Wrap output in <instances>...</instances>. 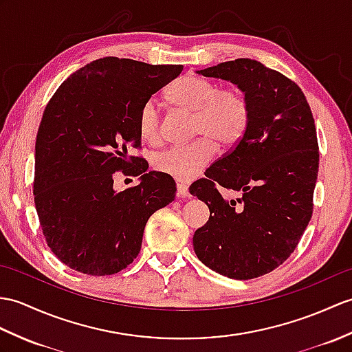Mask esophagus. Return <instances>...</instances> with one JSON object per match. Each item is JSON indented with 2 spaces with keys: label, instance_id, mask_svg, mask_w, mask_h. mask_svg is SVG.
Here are the masks:
<instances>
[{
  "label": "esophagus",
  "instance_id": "34e87169",
  "mask_svg": "<svg viewBox=\"0 0 352 352\" xmlns=\"http://www.w3.org/2000/svg\"><path fill=\"white\" fill-rule=\"evenodd\" d=\"M177 196H178V198H190L189 187H187L183 183H178L177 184Z\"/></svg>",
  "mask_w": 352,
  "mask_h": 352
}]
</instances>
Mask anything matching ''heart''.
Segmentation results:
<instances>
[{"mask_svg":"<svg viewBox=\"0 0 352 352\" xmlns=\"http://www.w3.org/2000/svg\"><path fill=\"white\" fill-rule=\"evenodd\" d=\"M168 99L177 108L193 113L192 135L199 138L157 153L153 166L178 182H190L213 159L214 144L230 148L240 141L249 122V103L240 89H220L217 84L198 76L179 78L169 88ZM138 127L145 142H159L160 112L156 102L144 103Z\"/></svg>","mask_w":352,"mask_h":352,"instance_id":"heart-1","label":"heart"}]
</instances>
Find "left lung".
Here are the masks:
<instances>
[{
  "label": "left lung",
  "instance_id": "left-lung-1",
  "mask_svg": "<svg viewBox=\"0 0 352 352\" xmlns=\"http://www.w3.org/2000/svg\"><path fill=\"white\" fill-rule=\"evenodd\" d=\"M196 73L239 87L249 103L246 132L213 163L190 193L206 202L208 222L193 235L202 264L236 280L273 272L297 248L312 217L320 165L315 121L300 87L250 58ZM242 192L226 201L215 189Z\"/></svg>",
  "mask_w": 352,
  "mask_h": 352
}]
</instances>
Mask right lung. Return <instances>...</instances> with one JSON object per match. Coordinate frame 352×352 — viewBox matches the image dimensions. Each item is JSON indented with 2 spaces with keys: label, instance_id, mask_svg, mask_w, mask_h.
Segmentation results:
<instances>
[{
  "label": "right lung",
  "instance_id": "obj_1",
  "mask_svg": "<svg viewBox=\"0 0 352 352\" xmlns=\"http://www.w3.org/2000/svg\"><path fill=\"white\" fill-rule=\"evenodd\" d=\"M106 56L64 80L49 100L36 139L34 202L49 249L89 276L118 273L141 250L146 220L175 198L169 175L130 157L141 145V108L182 73ZM135 166L140 184L113 189V174Z\"/></svg>",
  "mask_w": 352,
  "mask_h": 352
}]
</instances>
